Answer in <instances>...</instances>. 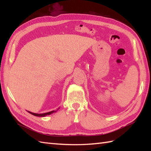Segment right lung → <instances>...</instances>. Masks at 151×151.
<instances>
[{"mask_svg": "<svg viewBox=\"0 0 151 151\" xmlns=\"http://www.w3.org/2000/svg\"><path fill=\"white\" fill-rule=\"evenodd\" d=\"M56 111H54H54H49V112H47V113H44V114H35V113H32V112H31V111H28V112H29V113L31 114L32 115H35V116H37V117H45V116H47V115H49L54 113V112H56Z\"/></svg>", "mask_w": 151, "mask_h": 151, "instance_id": "1", "label": "right lung"}]
</instances>
